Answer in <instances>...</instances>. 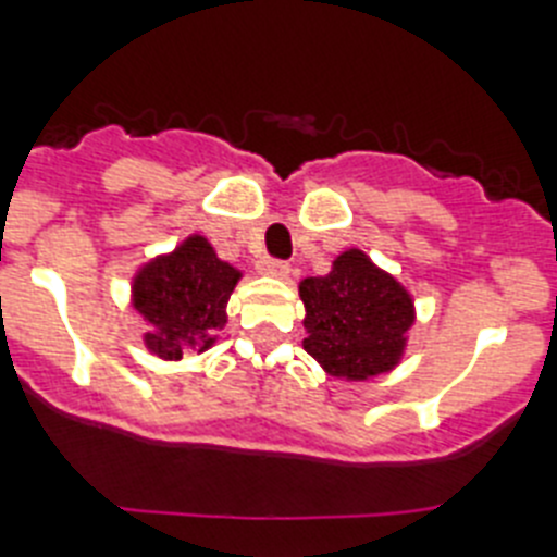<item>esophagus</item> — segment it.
<instances>
[{
    "instance_id": "esophagus-1",
    "label": "esophagus",
    "mask_w": 557,
    "mask_h": 557,
    "mask_svg": "<svg viewBox=\"0 0 557 557\" xmlns=\"http://www.w3.org/2000/svg\"><path fill=\"white\" fill-rule=\"evenodd\" d=\"M258 272L265 274V277H288V263L277 258H260Z\"/></svg>"
}]
</instances>
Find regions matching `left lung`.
Segmentation results:
<instances>
[{"label":"left lung","instance_id":"8db88e82","mask_svg":"<svg viewBox=\"0 0 557 557\" xmlns=\"http://www.w3.org/2000/svg\"><path fill=\"white\" fill-rule=\"evenodd\" d=\"M306 352L333 379L367 381L398 367L414 322L412 294L361 249L333 260L325 277L299 283Z\"/></svg>","mask_w":557,"mask_h":557}]
</instances>
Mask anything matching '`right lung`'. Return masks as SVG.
<instances>
[{
  "label": "right lung",
  "instance_id": "1",
  "mask_svg": "<svg viewBox=\"0 0 557 557\" xmlns=\"http://www.w3.org/2000/svg\"><path fill=\"white\" fill-rule=\"evenodd\" d=\"M238 280V269L221 260L201 235L145 263L132 283V306L148 322L145 347L159 359L178 361L185 350L205 352L215 345Z\"/></svg>",
  "mask_w": 557,
  "mask_h": 557
}]
</instances>
